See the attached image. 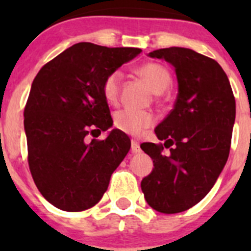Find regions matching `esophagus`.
Instances as JSON below:
<instances>
[{
    "mask_svg": "<svg viewBox=\"0 0 251 251\" xmlns=\"http://www.w3.org/2000/svg\"><path fill=\"white\" fill-rule=\"evenodd\" d=\"M133 153H137L139 152V143L136 141V139H132V147H130Z\"/></svg>",
    "mask_w": 251,
    "mask_h": 251,
    "instance_id": "34e87169",
    "label": "esophagus"
}]
</instances>
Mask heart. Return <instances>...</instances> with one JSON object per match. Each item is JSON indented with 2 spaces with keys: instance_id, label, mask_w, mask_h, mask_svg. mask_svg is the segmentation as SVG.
Returning <instances> with one entry per match:
<instances>
[{
  "instance_id": "1",
  "label": "heart",
  "mask_w": 251,
  "mask_h": 251,
  "mask_svg": "<svg viewBox=\"0 0 251 251\" xmlns=\"http://www.w3.org/2000/svg\"><path fill=\"white\" fill-rule=\"evenodd\" d=\"M137 74L143 77L151 85L152 90L157 94L165 92L171 84L170 73L159 64L147 63L137 69ZM122 73L119 70L110 73L103 84V94L108 103H115L119 98V90H121ZM154 122V117L148 112L141 110L126 109L119 110L114 117V126L122 132L138 136L146 128L151 127Z\"/></svg>"
}]
</instances>
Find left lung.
<instances>
[{"instance_id": "8db88e82", "label": "left lung", "mask_w": 251, "mask_h": 251, "mask_svg": "<svg viewBox=\"0 0 251 251\" xmlns=\"http://www.w3.org/2000/svg\"><path fill=\"white\" fill-rule=\"evenodd\" d=\"M174 66L178 93L174 109L154 129L163 145L141 148L153 159L141 188L148 205L177 214L200 202L220 176L229 157L235 123L230 81L215 60L191 49L167 48L148 54ZM170 154H161L163 146Z\"/></svg>"}]
</instances>
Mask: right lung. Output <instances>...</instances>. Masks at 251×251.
Segmentation results:
<instances>
[{"instance_id": "right-lung-1", "label": "right lung", "mask_w": 251, "mask_h": 251, "mask_svg": "<svg viewBox=\"0 0 251 251\" xmlns=\"http://www.w3.org/2000/svg\"><path fill=\"white\" fill-rule=\"evenodd\" d=\"M141 51L75 44L32 81L24 112L28 166L39 191L55 207L72 212L93 207L127 156L130 139L122 130L112 129L103 141L88 142L86 136L112 128L104 80Z\"/></svg>"}]
</instances>
